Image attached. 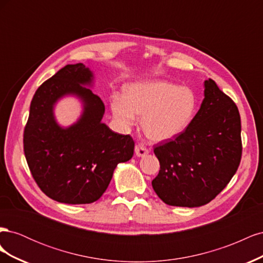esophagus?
Returning a JSON list of instances; mask_svg holds the SVG:
<instances>
[{
    "label": "esophagus",
    "instance_id": "1",
    "mask_svg": "<svg viewBox=\"0 0 263 263\" xmlns=\"http://www.w3.org/2000/svg\"><path fill=\"white\" fill-rule=\"evenodd\" d=\"M149 153V150L144 146V145H136L135 147V154H136L137 157H145Z\"/></svg>",
    "mask_w": 263,
    "mask_h": 263
}]
</instances>
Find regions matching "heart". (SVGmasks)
<instances>
[{"instance_id":"heart-1","label":"heart","mask_w":263,"mask_h":263,"mask_svg":"<svg viewBox=\"0 0 263 263\" xmlns=\"http://www.w3.org/2000/svg\"><path fill=\"white\" fill-rule=\"evenodd\" d=\"M198 101L193 90L168 81L138 82L125 90V98L115 95L112 112L124 127L136 124L144 115L142 130L153 141L177 138L192 123Z\"/></svg>"}]
</instances>
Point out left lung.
<instances>
[{"instance_id": "left-lung-1", "label": "left lung", "mask_w": 263, "mask_h": 263, "mask_svg": "<svg viewBox=\"0 0 263 263\" xmlns=\"http://www.w3.org/2000/svg\"><path fill=\"white\" fill-rule=\"evenodd\" d=\"M192 123L177 138L155 146L160 170L151 184L168 205L197 208L226 187L240 163L241 123L237 105L209 79Z\"/></svg>"}]
</instances>
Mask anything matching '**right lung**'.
<instances>
[{
    "instance_id": "1",
    "label": "right lung",
    "mask_w": 263,
    "mask_h": 263,
    "mask_svg": "<svg viewBox=\"0 0 263 263\" xmlns=\"http://www.w3.org/2000/svg\"><path fill=\"white\" fill-rule=\"evenodd\" d=\"M93 81L83 63L67 65L38 87L24 129V153L37 185L52 200L90 204L105 192L118 163L128 161L135 142L102 123L100 97L83 85ZM76 95L84 103L81 119L62 129L54 119V103Z\"/></svg>"
}]
</instances>
